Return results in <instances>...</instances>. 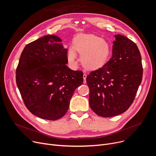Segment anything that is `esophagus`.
Masks as SVG:
<instances>
[{"label":"esophagus","mask_w":156,"mask_h":156,"mask_svg":"<svg viewBox=\"0 0 156 156\" xmlns=\"http://www.w3.org/2000/svg\"><path fill=\"white\" fill-rule=\"evenodd\" d=\"M83 80H84V83H86V78H87V75H86L85 73H84V74H83Z\"/></svg>","instance_id":"34e87169"}]
</instances>
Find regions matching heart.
<instances>
[{
  "instance_id": "obj_1",
  "label": "heart",
  "mask_w": 156,
  "mask_h": 156,
  "mask_svg": "<svg viewBox=\"0 0 156 156\" xmlns=\"http://www.w3.org/2000/svg\"><path fill=\"white\" fill-rule=\"evenodd\" d=\"M78 52L81 56V62L84 67L94 69L100 66L107 59L110 52V47L105 40L93 35H78L73 40V47H70L68 52L69 62L76 64Z\"/></svg>"
}]
</instances>
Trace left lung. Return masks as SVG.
I'll list each match as a JSON object with an SVG mask.
<instances>
[{
    "label": "left lung",
    "mask_w": 156,
    "mask_h": 156,
    "mask_svg": "<svg viewBox=\"0 0 156 156\" xmlns=\"http://www.w3.org/2000/svg\"><path fill=\"white\" fill-rule=\"evenodd\" d=\"M114 37L111 58L87 77L90 107L105 118L119 115L130 107L143 75L142 57L135 43L123 35Z\"/></svg>",
    "instance_id": "left-lung-1"
}]
</instances>
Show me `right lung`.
Returning <instances> with one entry per match:
<instances>
[{
  "label": "right lung",
  "instance_id": "1",
  "mask_svg": "<svg viewBox=\"0 0 156 156\" xmlns=\"http://www.w3.org/2000/svg\"><path fill=\"white\" fill-rule=\"evenodd\" d=\"M62 40L48 35L27 44L16 71V84L27 108L44 119L65 115L75 89L83 83V72L69 69Z\"/></svg>",
  "mask_w": 156,
  "mask_h": 156
}]
</instances>
